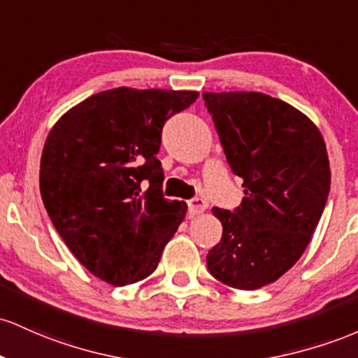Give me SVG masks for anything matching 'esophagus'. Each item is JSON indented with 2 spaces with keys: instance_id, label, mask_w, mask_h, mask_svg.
<instances>
[{
  "instance_id": "obj_1",
  "label": "esophagus",
  "mask_w": 358,
  "mask_h": 358,
  "mask_svg": "<svg viewBox=\"0 0 358 358\" xmlns=\"http://www.w3.org/2000/svg\"><path fill=\"white\" fill-rule=\"evenodd\" d=\"M208 208V201H204L203 198H192L187 201V210H189L191 216L201 215V213L206 211Z\"/></svg>"
}]
</instances>
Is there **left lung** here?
<instances>
[{"label":"left lung","mask_w":358,"mask_h":358,"mask_svg":"<svg viewBox=\"0 0 358 358\" xmlns=\"http://www.w3.org/2000/svg\"><path fill=\"white\" fill-rule=\"evenodd\" d=\"M233 174L243 179L235 211L206 264L220 282L254 291L275 282L311 242L330 192V160L318 127L264 92H203Z\"/></svg>","instance_id":"1"}]
</instances>
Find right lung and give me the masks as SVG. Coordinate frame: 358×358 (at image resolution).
I'll return each instance as SVG.
<instances>
[{
	"label": "right lung",
	"instance_id": "right-lung-1",
	"mask_svg": "<svg viewBox=\"0 0 358 358\" xmlns=\"http://www.w3.org/2000/svg\"><path fill=\"white\" fill-rule=\"evenodd\" d=\"M198 91L115 87L84 99L52 127L40 194L76 259L111 286L148 277L187 204L162 196L155 157L164 123Z\"/></svg>",
	"mask_w": 358,
	"mask_h": 358
}]
</instances>
